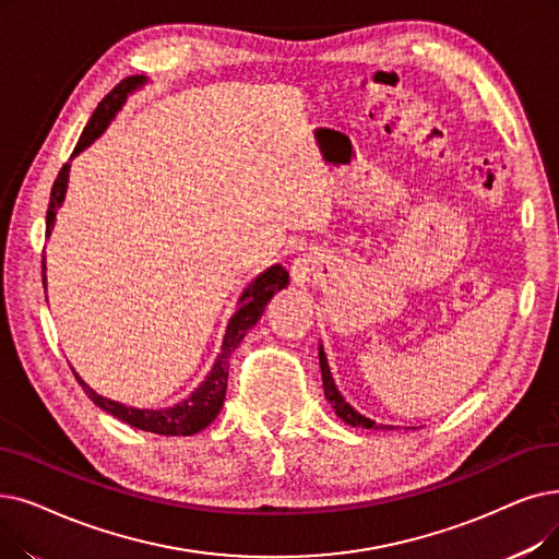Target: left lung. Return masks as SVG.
Here are the masks:
<instances>
[{"label":"left lung","instance_id":"8db88e82","mask_svg":"<svg viewBox=\"0 0 559 559\" xmlns=\"http://www.w3.org/2000/svg\"><path fill=\"white\" fill-rule=\"evenodd\" d=\"M318 349H320V368H322L324 397L331 402V406H333V411H335V416H337L340 420H345V423L352 425V427H362V429H395L393 425H381V423H374V420L366 418L362 414H358V411H356L343 395H340L337 385H335V381H333V374H331V368H329V360H326V354H324L322 343H320Z\"/></svg>","mask_w":559,"mask_h":559}]
</instances>
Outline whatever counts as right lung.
I'll list each match as a JSON object with an SVG mask.
<instances>
[{
  "label": "right lung",
  "mask_w": 559,
  "mask_h": 559,
  "mask_svg": "<svg viewBox=\"0 0 559 559\" xmlns=\"http://www.w3.org/2000/svg\"><path fill=\"white\" fill-rule=\"evenodd\" d=\"M145 78H130L126 82H120L107 98L98 105V109L93 111L88 126L84 128L75 153L70 155V162L75 159L80 153H84L88 145L100 139L105 134V130L111 126V120L118 116V111L126 107L128 98L132 93H136L139 88L145 86ZM70 162L63 164V168L59 171L55 185H52V193H50V205H47V216H45V226H47V237L52 235V228L57 224V212L61 210L63 201H66V191H68V178H70ZM45 258H43V287L47 289V276H45ZM289 285V274L285 272L283 264H272L266 266L262 274H258L247 287L245 293L239 295L237 299V310L233 318L226 324V333L222 340V349L216 354V360L212 362L210 372L205 374V379L193 388L191 395L185 397L182 402L168 406V408H136V406H128L123 402H116L109 397H103L93 391V388L75 372V377L80 379L82 388L86 391V395L98 404L100 408H105L107 414H111L114 418L128 423L130 427L143 429V431H153L159 436H193L199 433L201 429H205L224 406L226 400V388H228V368H230V354L239 347L241 337L247 335V331L251 326H255V322L262 318V310L266 308V304L272 301V297L281 289H285Z\"/></svg>",
  "instance_id": "right-lung-1"
}]
</instances>
